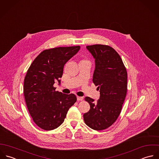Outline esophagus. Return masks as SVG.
<instances>
[{"label": "esophagus", "instance_id": "obj_1", "mask_svg": "<svg viewBox=\"0 0 159 159\" xmlns=\"http://www.w3.org/2000/svg\"><path fill=\"white\" fill-rule=\"evenodd\" d=\"M83 98L82 97H80V96H77V101H83Z\"/></svg>", "mask_w": 159, "mask_h": 159}]
</instances>
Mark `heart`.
<instances>
[{
	"instance_id": "heart-1",
	"label": "heart",
	"mask_w": 159,
	"mask_h": 159,
	"mask_svg": "<svg viewBox=\"0 0 159 159\" xmlns=\"http://www.w3.org/2000/svg\"><path fill=\"white\" fill-rule=\"evenodd\" d=\"M81 61H86V60H81Z\"/></svg>"
}]
</instances>
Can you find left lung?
<instances>
[{"label": "left lung", "mask_w": 159, "mask_h": 159, "mask_svg": "<svg viewBox=\"0 0 159 159\" xmlns=\"http://www.w3.org/2000/svg\"><path fill=\"white\" fill-rule=\"evenodd\" d=\"M95 59L93 81L100 92L97 101H85L90 110L84 113L85 123L94 130L110 127L120 114L127 93V71L119 55L112 48L102 44L86 46Z\"/></svg>", "instance_id": "8db88e82"}]
</instances>
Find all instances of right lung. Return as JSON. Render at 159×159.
Listing matches in <instances>:
<instances>
[{"instance_id": "1", "label": "right lung", "mask_w": 159, "mask_h": 159, "mask_svg": "<svg viewBox=\"0 0 159 159\" xmlns=\"http://www.w3.org/2000/svg\"><path fill=\"white\" fill-rule=\"evenodd\" d=\"M80 46L60 47L43 51L34 60L25 76L23 93L34 122L49 131L64 121L69 108L76 101L73 94L56 91L65 63L80 51Z\"/></svg>"}]
</instances>
